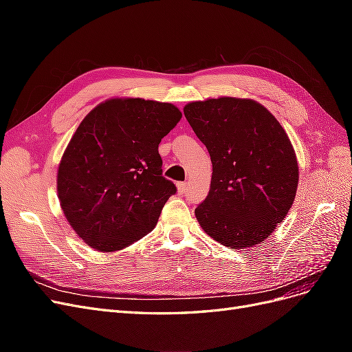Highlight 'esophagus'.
<instances>
[{
	"label": "esophagus",
	"instance_id": "esophagus-1",
	"mask_svg": "<svg viewBox=\"0 0 352 352\" xmlns=\"http://www.w3.org/2000/svg\"><path fill=\"white\" fill-rule=\"evenodd\" d=\"M186 190H188V184H186V182H179V184H177V192H179L180 195L186 194Z\"/></svg>",
	"mask_w": 352,
	"mask_h": 352
}]
</instances>
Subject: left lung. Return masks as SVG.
Listing matches in <instances>:
<instances>
[{"label": "left lung", "mask_w": 352, "mask_h": 352, "mask_svg": "<svg viewBox=\"0 0 352 352\" xmlns=\"http://www.w3.org/2000/svg\"><path fill=\"white\" fill-rule=\"evenodd\" d=\"M184 113L212 163L210 192L195 208L201 228L228 248L263 242L296 194L298 162L285 129L245 98L189 102Z\"/></svg>", "instance_id": "obj_1"}]
</instances>
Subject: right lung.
Returning <instances> with one entry per match:
<instances>
[{
	"label": "right lung",
	"instance_id": "obj_1",
	"mask_svg": "<svg viewBox=\"0 0 352 352\" xmlns=\"http://www.w3.org/2000/svg\"><path fill=\"white\" fill-rule=\"evenodd\" d=\"M180 119L173 104L113 98L82 120L60 162L57 192L91 248L119 251L154 229L177 190L163 176L158 144Z\"/></svg>",
	"mask_w": 352,
	"mask_h": 352
}]
</instances>
